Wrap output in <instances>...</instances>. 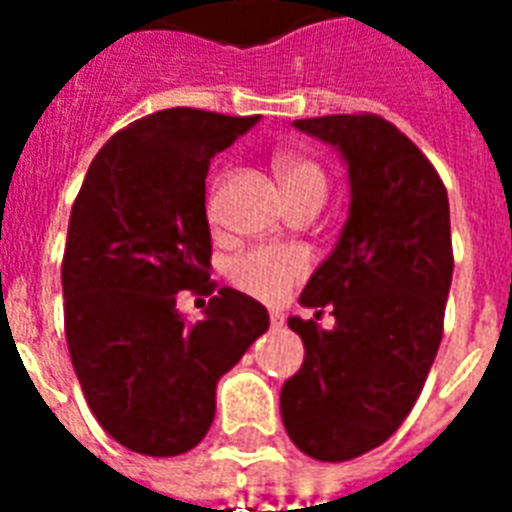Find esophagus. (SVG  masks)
Masks as SVG:
<instances>
[{
    "label": "esophagus",
    "instance_id": "esophagus-1",
    "mask_svg": "<svg viewBox=\"0 0 512 512\" xmlns=\"http://www.w3.org/2000/svg\"><path fill=\"white\" fill-rule=\"evenodd\" d=\"M282 323H285V315H282V312H271V326H274V329H282Z\"/></svg>",
    "mask_w": 512,
    "mask_h": 512
}]
</instances>
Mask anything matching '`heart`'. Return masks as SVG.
I'll return each instance as SVG.
<instances>
[{
	"label": "heart",
	"instance_id": "b5f03b06",
	"mask_svg": "<svg viewBox=\"0 0 512 512\" xmlns=\"http://www.w3.org/2000/svg\"><path fill=\"white\" fill-rule=\"evenodd\" d=\"M277 178L285 189L288 202L301 197H326V172L312 158L285 156L277 158ZM310 268V257L296 246H260L238 257L230 268L235 288L260 301H279L299 282Z\"/></svg>",
	"mask_w": 512,
	"mask_h": 512
}]
</instances>
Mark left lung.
<instances>
[{
    "mask_svg": "<svg viewBox=\"0 0 512 512\" xmlns=\"http://www.w3.org/2000/svg\"><path fill=\"white\" fill-rule=\"evenodd\" d=\"M293 126L343 156L351 202L332 255L299 299L315 310L329 303L335 326L290 318L304 362L279 408L301 452L351 461L400 428L436 359L452 282L450 202L433 164L384 117Z\"/></svg>",
    "mask_w": 512,
    "mask_h": 512,
    "instance_id": "obj_1",
    "label": "left lung"
}]
</instances>
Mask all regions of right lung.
I'll return each mask as SVG.
<instances>
[{"instance_id": "obj_1", "label": "right lung", "mask_w": 512, "mask_h": 512, "mask_svg": "<svg viewBox=\"0 0 512 512\" xmlns=\"http://www.w3.org/2000/svg\"><path fill=\"white\" fill-rule=\"evenodd\" d=\"M255 117L161 109L106 142L87 169L62 257L65 337L87 406L123 447L169 458L197 447L216 384L268 329L266 307L222 288L202 321L180 290H213L205 175Z\"/></svg>"}]
</instances>
